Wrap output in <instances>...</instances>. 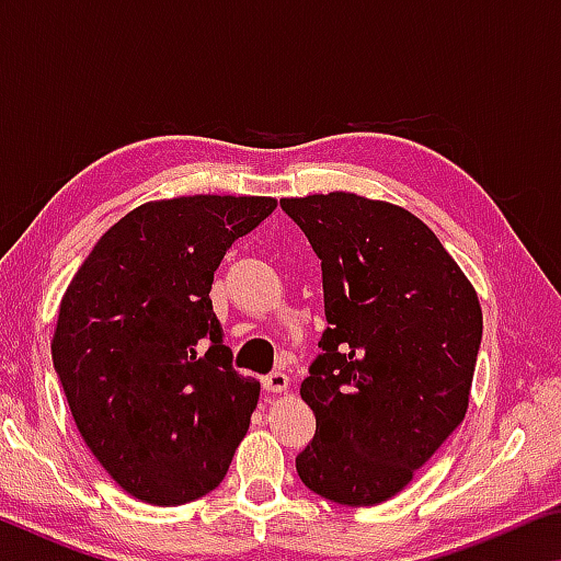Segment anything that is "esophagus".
<instances>
[{
  "instance_id": "34e87169",
  "label": "esophagus",
  "mask_w": 561,
  "mask_h": 561,
  "mask_svg": "<svg viewBox=\"0 0 561 561\" xmlns=\"http://www.w3.org/2000/svg\"><path fill=\"white\" fill-rule=\"evenodd\" d=\"M262 386H264V391H270V393H282L289 388V376L282 371H272L262 378Z\"/></svg>"
}]
</instances>
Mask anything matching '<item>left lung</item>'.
<instances>
[{
  "mask_svg": "<svg viewBox=\"0 0 561 561\" xmlns=\"http://www.w3.org/2000/svg\"><path fill=\"white\" fill-rule=\"evenodd\" d=\"M321 260V354L299 393L317 433L297 472L371 507L401 492L468 411L482 339L472 284L428 225L354 193L279 203Z\"/></svg>",
  "mask_w": 561,
  "mask_h": 561,
  "instance_id": "obj_1",
  "label": "left lung"
}]
</instances>
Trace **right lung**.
I'll return each mask as SVG.
<instances>
[{
  "instance_id": "right-lung-1",
  "label": "right lung",
  "mask_w": 561,
  "mask_h": 561,
  "mask_svg": "<svg viewBox=\"0 0 561 561\" xmlns=\"http://www.w3.org/2000/svg\"><path fill=\"white\" fill-rule=\"evenodd\" d=\"M274 197L146 203L111 227L66 289L51 358L76 428L128 495L185 505L220 485L260 381L232 368L213 277Z\"/></svg>"
}]
</instances>
